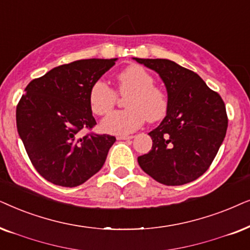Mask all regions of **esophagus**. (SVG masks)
<instances>
[{
	"instance_id": "34e87169",
	"label": "esophagus",
	"mask_w": 250,
	"mask_h": 250,
	"mask_svg": "<svg viewBox=\"0 0 250 250\" xmlns=\"http://www.w3.org/2000/svg\"><path fill=\"white\" fill-rule=\"evenodd\" d=\"M119 139V141H127V139H132L134 138V136H127V135H120L116 137Z\"/></svg>"
}]
</instances>
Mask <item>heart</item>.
Returning a JSON list of instances; mask_svg holds the SVG:
<instances>
[{
	"label": "heart",
	"mask_w": 250,
	"mask_h": 250,
	"mask_svg": "<svg viewBox=\"0 0 250 250\" xmlns=\"http://www.w3.org/2000/svg\"><path fill=\"white\" fill-rule=\"evenodd\" d=\"M116 81L120 94H129L125 103L128 108L106 116L102 122L104 131L116 135L130 134L141 127L145 119L155 122L167 114V94L154 85V78L144 67L139 65L128 66L118 73ZM89 103L95 114L105 115L114 107L116 92L107 83L98 80L89 91Z\"/></svg>",
	"instance_id": "b5f03b06"
}]
</instances>
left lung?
Masks as SVG:
<instances>
[{"label":"left lung","mask_w":250,"mask_h":250,"mask_svg":"<svg viewBox=\"0 0 250 250\" xmlns=\"http://www.w3.org/2000/svg\"><path fill=\"white\" fill-rule=\"evenodd\" d=\"M164 81L169 107L153 129V145L138 164L156 182L183 185L204 175L214 161L226 135L225 104L197 73L168 59L134 58Z\"/></svg>","instance_id":"left-lung-1"}]
</instances>
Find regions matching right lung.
I'll list each match as a JSON object with an SVG mask.
<instances>
[{
	"label": "right lung",
	"mask_w": 250,
	"mask_h": 250,
	"mask_svg": "<svg viewBox=\"0 0 250 250\" xmlns=\"http://www.w3.org/2000/svg\"><path fill=\"white\" fill-rule=\"evenodd\" d=\"M115 62L92 58L61 65L25 88L17 129L32 165L52 184L81 185L105 164L114 136H82L81 130L95 127L89 91Z\"/></svg>",
	"instance_id": "right-lung-1"
}]
</instances>
